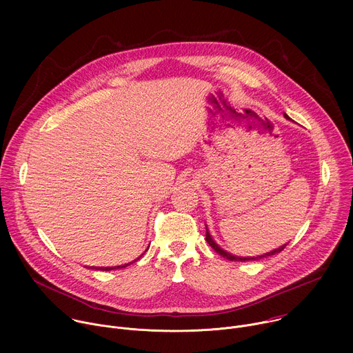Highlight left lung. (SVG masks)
Returning a JSON list of instances; mask_svg holds the SVG:
<instances>
[{
  "label": "left lung",
  "instance_id": "1",
  "mask_svg": "<svg viewBox=\"0 0 353 353\" xmlns=\"http://www.w3.org/2000/svg\"><path fill=\"white\" fill-rule=\"evenodd\" d=\"M285 119H288L289 120V116L288 114H285ZM207 241H208V244L216 251L218 254H221L223 259H226V260H229V261H256V260H261V259H265V257H270V256H275V254H278V253H281V251L286 247V244H283V245H281V247H278V248H275V250H272V251H270V253H265V254H263V256H257V257H237V256H233V254H230V253H228V251H225L223 248H221L215 241H214V239H212V236L210 234V232H208V229H207Z\"/></svg>",
  "mask_w": 353,
  "mask_h": 353
}]
</instances>
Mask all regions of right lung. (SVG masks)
I'll use <instances>...</instances> for the list:
<instances>
[{"mask_svg":"<svg viewBox=\"0 0 353 353\" xmlns=\"http://www.w3.org/2000/svg\"><path fill=\"white\" fill-rule=\"evenodd\" d=\"M138 260V259H137ZM135 260V261H137ZM131 264V263H130ZM130 264H124V265H117V267H90V270H100V271H112V270H117V268H125Z\"/></svg>","mask_w":353,"mask_h":353,"instance_id":"obj_1","label":"right lung"}]
</instances>
